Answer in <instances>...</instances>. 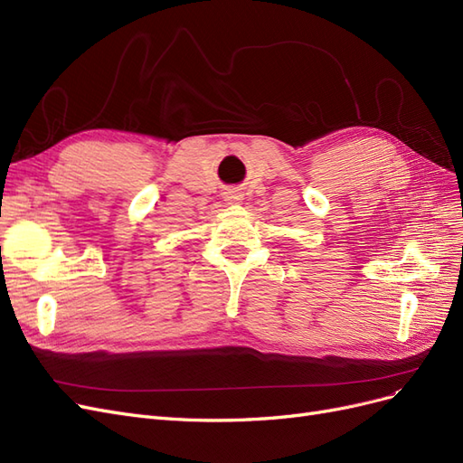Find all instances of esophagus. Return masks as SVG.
Listing matches in <instances>:
<instances>
[{
	"mask_svg": "<svg viewBox=\"0 0 463 463\" xmlns=\"http://www.w3.org/2000/svg\"><path fill=\"white\" fill-rule=\"evenodd\" d=\"M226 201H228V203H232V204H237V203H241V201H243V197H241V193H237V191H228V193H226Z\"/></svg>",
	"mask_w": 463,
	"mask_h": 463,
	"instance_id": "obj_1",
	"label": "esophagus"
}]
</instances>
